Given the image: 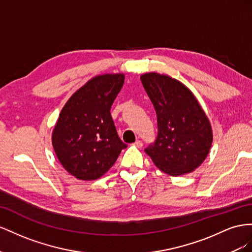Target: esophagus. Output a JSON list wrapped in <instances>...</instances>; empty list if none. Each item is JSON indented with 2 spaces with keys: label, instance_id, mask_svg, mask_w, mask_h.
Instances as JSON below:
<instances>
[{
  "label": "esophagus",
  "instance_id": "obj_1",
  "mask_svg": "<svg viewBox=\"0 0 252 252\" xmlns=\"http://www.w3.org/2000/svg\"><path fill=\"white\" fill-rule=\"evenodd\" d=\"M134 146H135V147H137V148H142L143 143H142V141H140V140H137V141H135Z\"/></svg>",
  "mask_w": 252,
  "mask_h": 252
}]
</instances>
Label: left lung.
Masks as SVG:
<instances>
[{
    "instance_id": "obj_1",
    "label": "left lung",
    "mask_w": 252,
    "mask_h": 252,
    "mask_svg": "<svg viewBox=\"0 0 252 252\" xmlns=\"http://www.w3.org/2000/svg\"><path fill=\"white\" fill-rule=\"evenodd\" d=\"M141 83L153 103L158 133L145 150L156 167L171 176L198 168L212 145V128L193 93L167 75L147 73Z\"/></svg>"
}]
</instances>
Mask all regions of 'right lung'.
Wrapping results in <instances>:
<instances>
[{
    "instance_id": "right-lung-1",
    "label": "right lung",
    "mask_w": 252,
    "mask_h": 252,
    "mask_svg": "<svg viewBox=\"0 0 252 252\" xmlns=\"http://www.w3.org/2000/svg\"><path fill=\"white\" fill-rule=\"evenodd\" d=\"M124 82V74L96 76L63 106L53 131V147L63 168L78 179L101 177L127 147L111 116Z\"/></svg>"
}]
</instances>
